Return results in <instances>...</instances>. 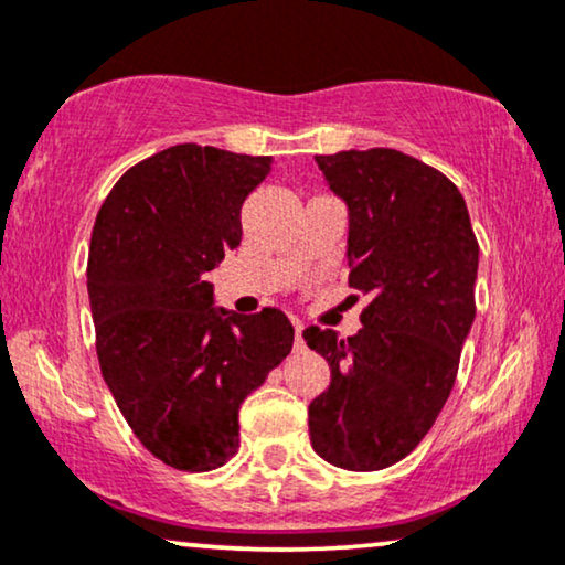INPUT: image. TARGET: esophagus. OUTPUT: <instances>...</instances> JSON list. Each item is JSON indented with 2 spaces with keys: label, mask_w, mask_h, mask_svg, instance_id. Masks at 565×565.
<instances>
[{
  "label": "esophagus",
  "mask_w": 565,
  "mask_h": 565,
  "mask_svg": "<svg viewBox=\"0 0 565 565\" xmlns=\"http://www.w3.org/2000/svg\"><path fill=\"white\" fill-rule=\"evenodd\" d=\"M292 327H296V348H303V324L298 319H292Z\"/></svg>",
  "instance_id": "1"
}]
</instances>
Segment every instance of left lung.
Here are the masks:
<instances>
[{"mask_svg":"<svg viewBox=\"0 0 565 565\" xmlns=\"http://www.w3.org/2000/svg\"><path fill=\"white\" fill-rule=\"evenodd\" d=\"M317 163L348 204V282L369 303L348 340L303 332L332 369L309 405L311 446L342 470L376 472L405 459L449 399L475 321L480 248L465 196L436 168L392 148Z\"/></svg>","mask_w":565,"mask_h":565,"instance_id":"8db88e82","label":"left lung"}]
</instances>
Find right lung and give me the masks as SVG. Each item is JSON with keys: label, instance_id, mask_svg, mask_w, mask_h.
<instances>
[{"label": "right lung", "instance_id": "obj_1", "mask_svg": "<svg viewBox=\"0 0 565 565\" xmlns=\"http://www.w3.org/2000/svg\"><path fill=\"white\" fill-rule=\"evenodd\" d=\"M273 158L173 145L100 204L87 296L100 373L152 457L210 472L238 451V409L292 348L280 309L212 306L210 269L241 244V204Z\"/></svg>", "mask_w": 565, "mask_h": 565}]
</instances>
